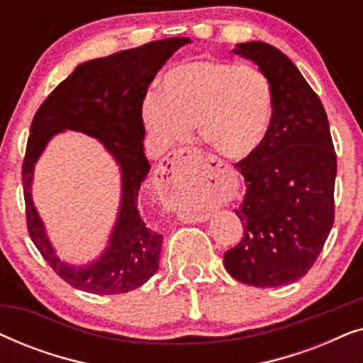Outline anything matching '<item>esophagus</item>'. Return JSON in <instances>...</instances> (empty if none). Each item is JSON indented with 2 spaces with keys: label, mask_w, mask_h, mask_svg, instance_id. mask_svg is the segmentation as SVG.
<instances>
[{
  "label": "esophagus",
  "mask_w": 363,
  "mask_h": 363,
  "mask_svg": "<svg viewBox=\"0 0 363 363\" xmlns=\"http://www.w3.org/2000/svg\"><path fill=\"white\" fill-rule=\"evenodd\" d=\"M203 160H205V157H203L201 152H198L196 148L186 147L168 153L167 158H163L160 167H158V178H160L158 190H160L163 198H165V205L170 208L172 211H177L180 218H186V221L190 223L205 221L206 216H195L182 213L180 208L173 203L172 196L182 191V188L185 186V183L188 182V178H190L193 170L196 172V168L200 167V163Z\"/></svg>",
  "instance_id": "34e87169"
}]
</instances>
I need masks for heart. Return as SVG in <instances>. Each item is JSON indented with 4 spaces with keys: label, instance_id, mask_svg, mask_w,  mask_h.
<instances>
[{
    "label": "heart",
    "instance_id": "b5f03b06",
    "mask_svg": "<svg viewBox=\"0 0 363 363\" xmlns=\"http://www.w3.org/2000/svg\"><path fill=\"white\" fill-rule=\"evenodd\" d=\"M274 118V94L252 66L191 61L163 76L158 96L143 101V125L160 145H173L196 125L201 140L233 160L255 155Z\"/></svg>",
    "mask_w": 363,
    "mask_h": 363
}]
</instances>
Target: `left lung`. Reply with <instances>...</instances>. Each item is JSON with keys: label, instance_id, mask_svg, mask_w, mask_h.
Masks as SVG:
<instances>
[{"label": "left lung", "instance_id": "left-lung-1", "mask_svg": "<svg viewBox=\"0 0 363 363\" xmlns=\"http://www.w3.org/2000/svg\"><path fill=\"white\" fill-rule=\"evenodd\" d=\"M233 54L269 79L274 118L259 150L236 165L247 188L235 210L245 236L225 252V267L242 284L279 287L301 279L324 247L337 158L324 106L294 62L262 41L236 44Z\"/></svg>", "mask_w": 363, "mask_h": 363}]
</instances>
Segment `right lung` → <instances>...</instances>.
<instances>
[{"mask_svg":"<svg viewBox=\"0 0 363 363\" xmlns=\"http://www.w3.org/2000/svg\"><path fill=\"white\" fill-rule=\"evenodd\" d=\"M188 43L190 38L160 39L79 64L33 118L23 163L29 236L48 264L79 291L123 294L145 284L158 269L163 236L145 225L138 210V190L150 172L143 152L142 104L163 64ZM66 130L101 141L121 172V203L108 246L96 260L81 267L57 256L30 193L37 160L47 143Z\"/></svg>","mask_w":363,"mask_h":363,"instance_id":"1","label":"right lung"}]
</instances>
